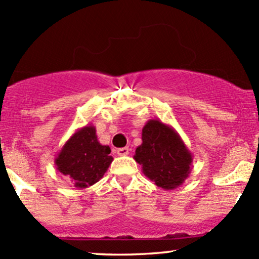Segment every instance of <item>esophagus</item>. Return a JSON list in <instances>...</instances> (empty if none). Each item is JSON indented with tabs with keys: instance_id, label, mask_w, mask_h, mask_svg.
I'll return each instance as SVG.
<instances>
[{
	"instance_id": "34e87169",
	"label": "esophagus",
	"mask_w": 259,
	"mask_h": 259,
	"mask_svg": "<svg viewBox=\"0 0 259 259\" xmlns=\"http://www.w3.org/2000/svg\"><path fill=\"white\" fill-rule=\"evenodd\" d=\"M129 151H130L129 147L118 148V150H117V154H118V156H127V154H129Z\"/></svg>"
}]
</instances>
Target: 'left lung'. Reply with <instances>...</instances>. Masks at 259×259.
<instances>
[{"label": "left lung", "instance_id": "8db88e82", "mask_svg": "<svg viewBox=\"0 0 259 259\" xmlns=\"http://www.w3.org/2000/svg\"><path fill=\"white\" fill-rule=\"evenodd\" d=\"M142 144L134 159L151 181L164 190H174L191 173L192 153L173 126L150 119L142 129Z\"/></svg>", "mask_w": 259, "mask_h": 259}]
</instances>
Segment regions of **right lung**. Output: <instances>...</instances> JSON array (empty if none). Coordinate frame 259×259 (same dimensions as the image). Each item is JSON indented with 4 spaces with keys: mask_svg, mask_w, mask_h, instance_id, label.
<instances>
[{
    "mask_svg": "<svg viewBox=\"0 0 259 259\" xmlns=\"http://www.w3.org/2000/svg\"><path fill=\"white\" fill-rule=\"evenodd\" d=\"M109 153L111 148L100 144L96 127L90 124L70 136L56 156L55 164L76 189L82 190L102 179L113 160Z\"/></svg>",
    "mask_w": 259,
    "mask_h": 259,
    "instance_id": "right-lung-1",
    "label": "right lung"
}]
</instances>
